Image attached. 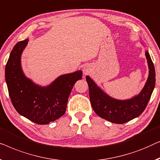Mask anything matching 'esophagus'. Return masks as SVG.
Returning a JSON list of instances; mask_svg holds the SVG:
<instances>
[{
  "label": "esophagus",
  "mask_w": 160,
  "mask_h": 160,
  "mask_svg": "<svg viewBox=\"0 0 160 160\" xmlns=\"http://www.w3.org/2000/svg\"><path fill=\"white\" fill-rule=\"evenodd\" d=\"M90 72H91V69L89 68V67L85 66L83 67V73H84L85 75H88V74H89Z\"/></svg>",
  "instance_id": "obj_1"
}]
</instances>
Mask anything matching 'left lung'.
Instances as JSON below:
<instances>
[{
    "label": "left lung",
    "instance_id": "1",
    "mask_svg": "<svg viewBox=\"0 0 160 160\" xmlns=\"http://www.w3.org/2000/svg\"><path fill=\"white\" fill-rule=\"evenodd\" d=\"M149 75L139 95L131 99L120 101L105 94L95 82L86 76L89 88V97L94 112L105 120L117 124H123L137 118L147 107L155 86V69L148 51L146 52Z\"/></svg>",
    "mask_w": 160,
    "mask_h": 160
}]
</instances>
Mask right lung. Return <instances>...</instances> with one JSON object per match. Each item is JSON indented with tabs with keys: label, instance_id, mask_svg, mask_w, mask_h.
<instances>
[{
	"label": "right lung",
	"instance_id": "obj_1",
	"mask_svg": "<svg viewBox=\"0 0 160 160\" xmlns=\"http://www.w3.org/2000/svg\"><path fill=\"white\" fill-rule=\"evenodd\" d=\"M28 40L18 42L13 47L6 65L5 78L11 101L18 113L39 125L48 124L65 113L68 98L81 71L58 78L44 88L35 85L24 75L20 57Z\"/></svg>",
	"mask_w": 160,
	"mask_h": 160
}]
</instances>
